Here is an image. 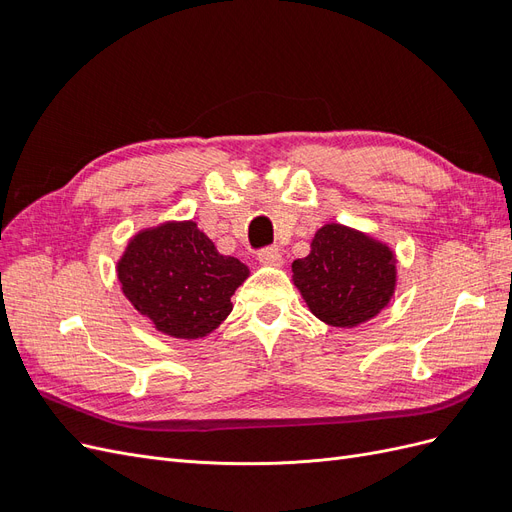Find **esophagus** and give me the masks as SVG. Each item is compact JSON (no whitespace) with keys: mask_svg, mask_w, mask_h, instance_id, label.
Wrapping results in <instances>:
<instances>
[{"mask_svg":"<svg viewBox=\"0 0 512 512\" xmlns=\"http://www.w3.org/2000/svg\"><path fill=\"white\" fill-rule=\"evenodd\" d=\"M258 262L260 265H271V267H280L282 265V252L277 247H262L258 252Z\"/></svg>","mask_w":512,"mask_h":512,"instance_id":"obj_1","label":"esophagus"}]
</instances>
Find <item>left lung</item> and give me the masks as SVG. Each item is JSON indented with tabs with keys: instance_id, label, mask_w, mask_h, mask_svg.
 <instances>
[{
	"instance_id": "1",
	"label": "left lung",
	"mask_w": 512,
	"mask_h": 512,
	"mask_svg": "<svg viewBox=\"0 0 512 512\" xmlns=\"http://www.w3.org/2000/svg\"><path fill=\"white\" fill-rule=\"evenodd\" d=\"M292 273L312 314L348 329L389 305L397 277L389 247L342 224L322 226L312 252L292 262Z\"/></svg>"
}]
</instances>
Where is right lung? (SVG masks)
Returning <instances> with one entry per match:
<instances>
[{
  "label": "right lung",
  "mask_w": 512,
  "mask_h": 512,
  "mask_svg": "<svg viewBox=\"0 0 512 512\" xmlns=\"http://www.w3.org/2000/svg\"><path fill=\"white\" fill-rule=\"evenodd\" d=\"M117 275L123 294L158 331L196 339L220 327L250 269L222 256L194 222H168L138 232Z\"/></svg>",
  "instance_id": "1"
}]
</instances>
